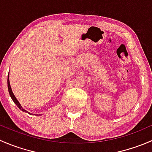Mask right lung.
Here are the masks:
<instances>
[{"mask_svg":"<svg viewBox=\"0 0 152 152\" xmlns=\"http://www.w3.org/2000/svg\"><path fill=\"white\" fill-rule=\"evenodd\" d=\"M9 76H8V79H7V83H8V89H9V93H10V95L11 98H12V100H13V102H15V104H16L17 106H18V108H19V109H20V110H22V111L25 112V113H28V112H27L26 110H24L23 108L22 107H21V105L20 104L19 102H18V99H16V97H15V95H14V94H13V93H12V88H11L10 83V78H9ZM29 114H30V113H29Z\"/></svg>","mask_w":152,"mask_h":152,"instance_id":"right-lung-1","label":"right lung"}]
</instances>
